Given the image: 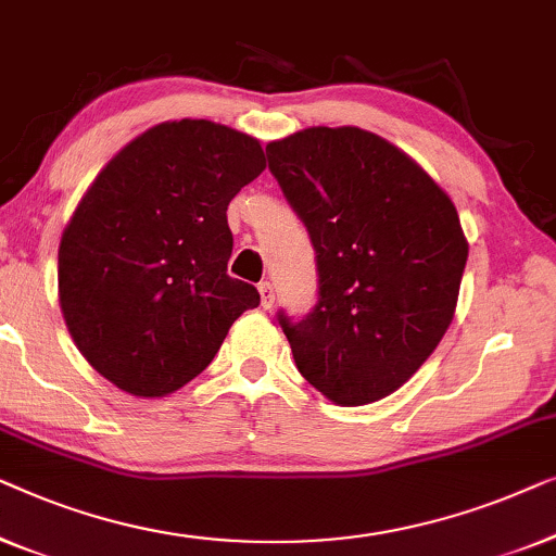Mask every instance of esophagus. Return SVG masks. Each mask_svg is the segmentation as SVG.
<instances>
[{"mask_svg":"<svg viewBox=\"0 0 556 556\" xmlns=\"http://www.w3.org/2000/svg\"><path fill=\"white\" fill-rule=\"evenodd\" d=\"M260 294H262V307L269 309L271 304H275V287H271V281H262Z\"/></svg>","mask_w":556,"mask_h":556,"instance_id":"34e87169","label":"esophagus"}]
</instances>
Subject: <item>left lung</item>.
Instances as JSON below:
<instances>
[{
  "label": "left lung",
  "mask_w": 556,
  "mask_h": 556,
  "mask_svg": "<svg viewBox=\"0 0 556 556\" xmlns=\"http://www.w3.org/2000/svg\"><path fill=\"white\" fill-rule=\"evenodd\" d=\"M269 170L307 226L317 304L279 312L296 370L338 405L380 401L448 330L468 260L458 211L408 153L353 125L267 146Z\"/></svg>",
  "instance_id": "1"
}]
</instances>
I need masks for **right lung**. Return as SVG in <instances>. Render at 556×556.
Listing matches in <instances>:
<instances>
[{"label":"right lung","instance_id":"obj_1","mask_svg":"<svg viewBox=\"0 0 556 556\" xmlns=\"http://www.w3.org/2000/svg\"><path fill=\"white\" fill-rule=\"evenodd\" d=\"M267 168L260 140L211 121L161 123L100 170L62 231V317L96 370L138 397L197 378L254 285L226 275L229 201Z\"/></svg>","mask_w":556,"mask_h":556}]
</instances>
